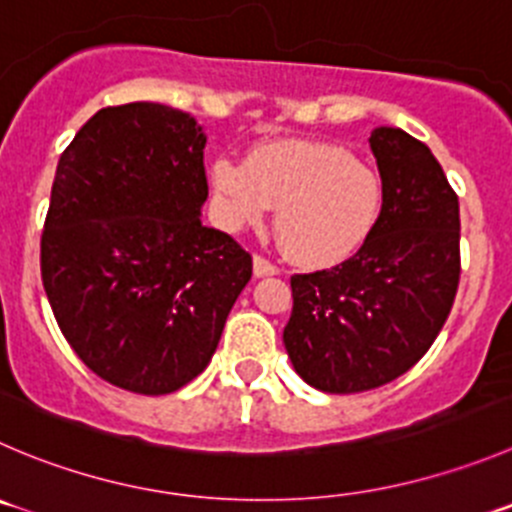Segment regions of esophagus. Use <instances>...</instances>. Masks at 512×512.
I'll list each match as a JSON object with an SVG mask.
<instances>
[{"instance_id": "esophagus-1", "label": "esophagus", "mask_w": 512, "mask_h": 512, "mask_svg": "<svg viewBox=\"0 0 512 512\" xmlns=\"http://www.w3.org/2000/svg\"><path fill=\"white\" fill-rule=\"evenodd\" d=\"M253 274L261 279V276H276L279 274V269H276L269 259H264V256H259V253H256V256H253Z\"/></svg>"}]
</instances>
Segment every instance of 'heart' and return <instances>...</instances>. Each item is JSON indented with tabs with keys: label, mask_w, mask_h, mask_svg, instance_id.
Segmentation results:
<instances>
[{
	"label": "heart",
	"mask_w": 512,
	"mask_h": 512,
	"mask_svg": "<svg viewBox=\"0 0 512 512\" xmlns=\"http://www.w3.org/2000/svg\"><path fill=\"white\" fill-rule=\"evenodd\" d=\"M213 211L226 231L274 223L296 264L329 266L357 251L377 221L382 183L344 148L329 143L259 145L246 160L221 155L211 165Z\"/></svg>",
	"instance_id": "obj_1"
}]
</instances>
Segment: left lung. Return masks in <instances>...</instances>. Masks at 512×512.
<instances>
[{
	"label": "left lung",
	"instance_id": "left-lung-1",
	"mask_svg": "<svg viewBox=\"0 0 512 512\" xmlns=\"http://www.w3.org/2000/svg\"><path fill=\"white\" fill-rule=\"evenodd\" d=\"M382 211L352 259L291 276L284 347L311 387L352 394L415 367L460 284V203L425 143L399 128L369 138Z\"/></svg>",
	"mask_w": 512,
	"mask_h": 512
}]
</instances>
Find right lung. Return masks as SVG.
<instances>
[{
	"mask_svg": "<svg viewBox=\"0 0 512 512\" xmlns=\"http://www.w3.org/2000/svg\"><path fill=\"white\" fill-rule=\"evenodd\" d=\"M206 133L158 102L102 107L57 163L42 284L77 357L135 394H170L211 362L251 256L201 223Z\"/></svg>",
	"mask_w": 512,
	"mask_h": 512,
	"instance_id": "obj_1",
	"label": "right lung"
}]
</instances>
